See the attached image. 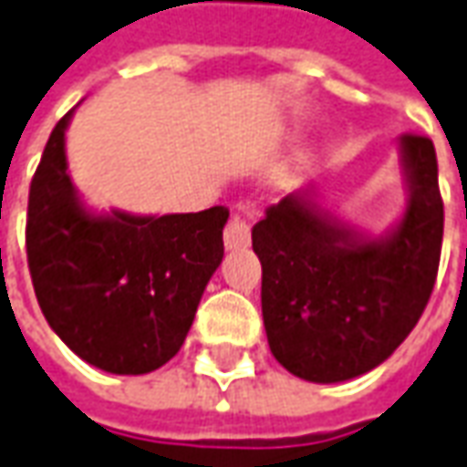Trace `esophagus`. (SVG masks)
<instances>
[{"label": "esophagus", "mask_w": 467, "mask_h": 467, "mask_svg": "<svg viewBox=\"0 0 467 467\" xmlns=\"http://www.w3.org/2000/svg\"><path fill=\"white\" fill-rule=\"evenodd\" d=\"M224 247L227 250H240V247H247L250 244V224L244 223L243 217H230V223L224 227Z\"/></svg>", "instance_id": "obj_1"}]
</instances>
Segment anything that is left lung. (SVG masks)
<instances>
[{
	"label": "left lung",
	"instance_id": "obj_1",
	"mask_svg": "<svg viewBox=\"0 0 467 467\" xmlns=\"http://www.w3.org/2000/svg\"><path fill=\"white\" fill-rule=\"evenodd\" d=\"M407 207L381 237L326 212L313 189L285 194L253 227L263 265V321L280 364L306 381L367 374L420 321L438 278L442 197L427 136H400Z\"/></svg>",
	"mask_w": 467,
	"mask_h": 467
}]
</instances>
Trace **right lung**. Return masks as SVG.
Instances as JSON below:
<instances>
[{
  "instance_id": "1",
  "label": "right lung",
  "mask_w": 467,
  "mask_h": 467,
  "mask_svg": "<svg viewBox=\"0 0 467 467\" xmlns=\"http://www.w3.org/2000/svg\"><path fill=\"white\" fill-rule=\"evenodd\" d=\"M65 113L29 184L27 265L35 296L70 351L110 374H149L187 338L224 255L230 212L96 214L67 174Z\"/></svg>"
}]
</instances>
